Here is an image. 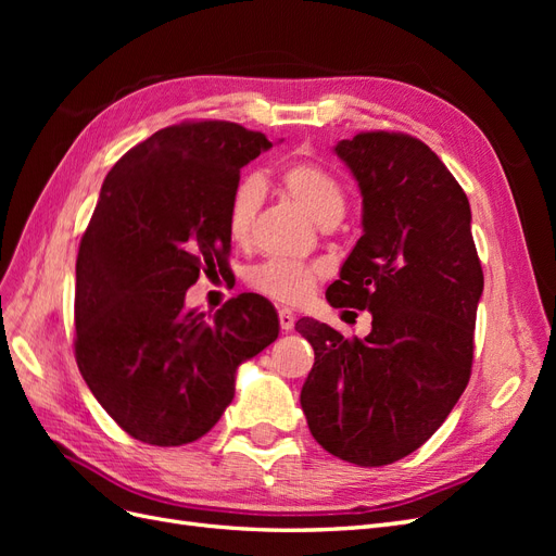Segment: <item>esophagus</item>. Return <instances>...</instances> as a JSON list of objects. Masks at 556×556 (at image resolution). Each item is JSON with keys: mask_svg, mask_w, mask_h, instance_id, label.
Instances as JSON below:
<instances>
[{"mask_svg": "<svg viewBox=\"0 0 556 556\" xmlns=\"http://www.w3.org/2000/svg\"><path fill=\"white\" fill-rule=\"evenodd\" d=\"M278 323H280V329L292 331L294 323H296V315L292 311H288V308H280L278 311Z\"/></svg>", "mask_w": 556, "mask_h": 556, "instance_id": "obj_1", "label": "esophagus"}]
</instances>
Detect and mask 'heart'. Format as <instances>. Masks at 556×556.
<instances>
[{
	"mask_svg": "<svg viewBox=\"0 0 556 556\" xmlns=\"http://www.w3.org/2000/svg\"><path fill=\"white\" fill-rule=\"evenodd\" d=\"M278 180L296 204L304 208L317 225L339 223L345 211L343 185L336 180L327 169L313 162L299 160L285 164ZM264 201V185L257 176L243 178L237 190L231 192L227 208V229L229 237L243 243L250 237L252 223ZM319 276V268L306 262L292 260H271L255 266L250 271V288L260 294L278 301V304H299L301 299L313 290Z\"/></svg>",
	"mask_w": 556,
	"mask_h": 556,
	"instance_id": "heart-1",
	"label": "heart"
}]
</instances>
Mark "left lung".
Listing matches in <instances>:
<instances>
[{
  "mask_svg": "<svg viewBox=\"0 0 556 556\" xmlns=\"http://www.w3.org/2000/svg\"><path fill=\"white\" fill-rule=\"evenodd\" d=\"M333 153L359 185L364 233L327 301L374 323L345 339L299 319L315 350L301 408L333 457L384 466L429 441L466 390L484 278L466 192L427 143L362 131Z\"/></svg>",
  "mask_w": 556,
  "mask_h": 556,
  "instance_id": "obj_1",
  "label": "left lung"
}]
</instances>
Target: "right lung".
<instances>
[{
  "label": "right lung",
  "mask_w": 556,
  "mask_h": 556,
  "mask_svg": "<svg viewBox=\"0 0 556 556\" xmlns=\"http://www.w3.org/2000/svg\"><path fill=\"white\" fill-rule=\"evenodd\" d=\"M271 146L237 123H180L134 146L102 185L76 260L74 345L83 380L131 439H201L231 403L237 368L278 339L260 294L215 315L185 308L199 274L227 262L241 169Z\"/></svg>",
  "instance_id": "right-lung-1"
}]
</instances>
